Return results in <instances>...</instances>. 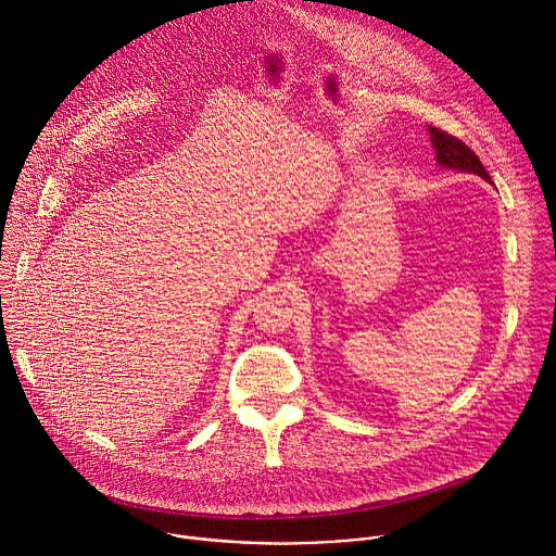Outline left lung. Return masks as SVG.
<instances>
[{
    "label": "left lung",
    "mask_w": 556,
    "mask_h": 556,
    "mask_svg": "<svg viewBox=\"0 0 556 556\" xmlns=\"http://www.w3.org/2000/svg\"><path fill=\"white\" fill-rule=\"evenodd\" d=\"M429 136H431V144L435 149V161L440 167L462 172V174H475V176L484 178L486 182H491V176L484 169V165L480 163V157L475 155L462 140H457L455 136L440 131L438 127H431V125H429Z\"/></svg>",
    "instance_id": "obj_1"
}]
</instances>
